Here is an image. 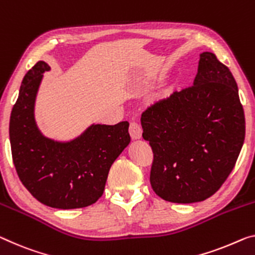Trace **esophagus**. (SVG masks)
<instances>
[{
	"label": "esophagus",
	"mask_w": 255,
	"mask_h": 255,
	"mask_svg": "<svg viewBox=\"0 0 255 255\" xmlns=\"http://www.w3.org/2000/svg\"><path fill=\"white\" fill-rule=\"evenodd\" d=\"M130 135L133 140H138L142 135V128L140 125L135 122H132L130 124Z\"/></svg>",
	"instance_id": "esophagus-1"
}]
</instances>
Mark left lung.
<instances>
[{
	"label": "left lung",
	"mask_w": 255,
	"mask_h": 255,
	"mask_svg": "<svg viewBox=\"0 0 255 255\" xmlns=\"http://www.w3.org/2000/svg\"><path fill=\"white\" fill-rule=\"evenodd\" d=\"M141 127L154 152L156 195L180 204L205 201L228 178L245 139L233 74L214 53H201L193 85L149 106Z\"/></svg>",
	"instance_id": "obj_1"
}]
</instances>
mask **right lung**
I'll return each mask as SVG.
<instances>
[{"label":"right lung","mask_w":255,"mask_h":255,"mask_svg":"<svg viewBox=\"0 0 255 255\" xmlns=\"http://www.w3.org/2000/svg\"><path fill=\"white\" fill-rule=\"evenodd\" d=\"M38 61L23 77L10 116V143L18 177L38 202L54 209H80L104 194L112 164L130 143L128 122L91 124L69 141L45 136L35 121V103L50 70Z\"/></svg>","instance_id":"add662e5"}]
</instances>
